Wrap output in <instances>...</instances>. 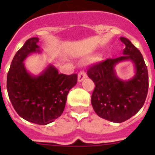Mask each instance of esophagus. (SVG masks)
Wrapping results in <instances>:
<instances>
[{"label": "esophagus", "instance_id": "1", "mask_svg": "<svg viewBox=\"0 0 155 155\" xmlns=\"http://www.w3.org/2000/svg\"><path fill=\"white\" fill-rule=\"evenodd\" d=\"M87 77V74L85 73L84 71H80V73H79V75H78V81L79 82H81L83 81L84 79Z\"/></svg>", "mask_w": 155, "mask_h": 155}]
</instances>
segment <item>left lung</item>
<instances>
[{
	"instance_id": "left-lung-1",
	"label": "left lung",
	"mask_w": 155,
	"mask_h": 155,
	"mask_svg": "<svg viewBox=\"0 0 155 155\" xmlns=\"http://www.w3.org/2000/svg\"><path fill=\"white\" fill-rule=\"evenodd\" d=\"M120 39L125 46L123 55L92 64L87 71L96 85L91 101L93 109L99 117L116 123L125 121L142 108L149 87L148 71L140 51L127 38ZM127 60L135 64V75L125 81L116 76L114 68Z\"/></svg>"
}]
</instances>
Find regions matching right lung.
Here are the masks:
<instances>
[{"mask_svg":"<svg viewBox=\"0 0 155 155\" xmlns=\"http://www.w3.org/2000/svg\"><path fill=\"white\" fill-rule=\"evenodd\" d=\"M38 38L28 39L13 58L7 75V91L18 114L38 125H47L60 117L77 75L59 74L49 65L39 75H30L24 65L30 54L41 52Z\"/></svg>","mask_w":155,"mask_h":155,"instance_id":"1","label":"right lung"}]
</instances>
